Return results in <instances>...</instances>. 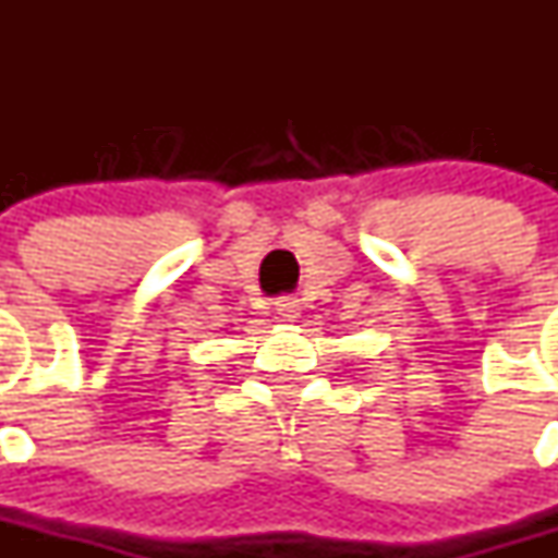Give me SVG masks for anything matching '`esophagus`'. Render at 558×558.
Instances as JSON below:
<instances>
[{
	"label": "esophagus",
	"mask_w": 558,
	"mask_h": 558,
	"mask_svg": "<svg viewBox=\"0 0 558 558\" xmlns=\"http://www.w3.org/2000/svg\"><path fill=\"white\" fill-rule=\"evenodd\" d=\"M275 312L289 323L298 320V317H301V301H298V294H280L278 301H275Z\"/></svg>",
	"instance_id": "obj_1"
}]
</instances>
